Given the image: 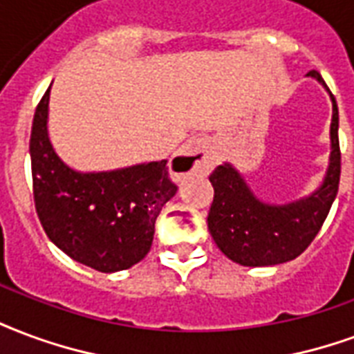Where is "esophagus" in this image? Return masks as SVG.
I'll return each mask as SVG.
<instances>
[{"label":"esophagus","mask_w":354,"mask_h":354,"mask_svg":"<svg viewBox=\"0 0 354 354\" xmlns=\"http://www.w3.org/2000/svg\"><path fill=\"white\" fill-rule=\"evenodd\" d=\"M216 161V142L210 137H191L170 159V170L176 176H187L210 170Z\"/></svg>","instance_id":"1"}]
</instances>
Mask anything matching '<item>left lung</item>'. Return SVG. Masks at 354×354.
Segmentation results:
<instances>
[{
  "instance_id": "obj_1",
  "label": "left lung",
  "mask_w": 354,
  "mask_h": 354,
  "mask_svg": "<svg viewBox=\"0 0 354 354\" xmlns=\"http://www.w3.org/2000/svg\"><path fill=\"white\" fill-rule=\"evenodd\" d=\"M313 78L328 91L332 101L330 156L321 185L310 195L285 204L266 203L255 195L240 170L229 161L212 172L214 203L208 214V230L225 257L242 266H274L297 259L328 216L339 184L337 104L317 71Z\"/></svg>"
}]
</instances>
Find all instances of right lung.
<instances>
[{"mask_svg":"<svg viewBox=\"0 0 354 354\" xmlns=\"http://www.w3.org/2000/svg\"><path fill=\"white\" fill-rule=\"evenodd\" d=\"M50 88L31 127L33 198L46 236L73 261L99 272L127 270L153 242L156 219L178 187L167 159L82 172L57 156L48 137Z\"/></svg>","mask_w":354,"mask_h":354,"instance_id":"right-lung-1","label":"right lung"}]
</instances>
